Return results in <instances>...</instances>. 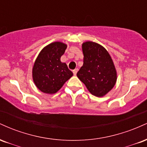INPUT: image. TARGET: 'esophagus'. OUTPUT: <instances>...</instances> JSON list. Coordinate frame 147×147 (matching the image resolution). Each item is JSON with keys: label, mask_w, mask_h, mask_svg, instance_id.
<instances>
[{"label": "esophagus", "mask_w": 147, "mask_h": 147, "mask_svg": "<svg viewBox=\"0 0 147 147\" xmlns=\"http://www.w3.org/2000/svg\"><path fill=\"white\" fill-rule=\"evenodd\" d=\"M77 71H78V69H77V68H76V69H75V70H73V71H72V72H73V75H77Z\"/></svg>", "instance_id": "34e87169"}]
</instances>
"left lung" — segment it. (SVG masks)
<instances>
[{
  "mask_svg": "<svg viewBox=\"0 0 147 147\" xmlns=\"http://www.w3.org/2000/svg\"><path fill=\"white\" fill-rule=\"evenodd\" d=\"M84 64L77 73L92 95L103 97L115 85L117 72L112 59L104 47L92 41L82 44Z\"/></svg>",
  "mask_w": 147,
  "mask_h": 147,
  "instance_id": "obj_1",
  "label": "left lung"
}]
</instances>
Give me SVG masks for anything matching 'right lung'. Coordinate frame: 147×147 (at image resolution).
<instances>
[{
  "label": "right lung",
  "mask_w": 147,
  "mask_h": 147,
  "mask_svg": "<svg viewBox=\"0 0 147 147\" xmlns=\"http://www.w3.org/2000/svg\"><path fill=\"white\" fill-rule=\"evenodd\" d=\"M67 48L61 42H54L45 46L37 57L32 69V78L36 86L47 94L56 93L73 75L61 57Z\"/></svg>",
  "instance_id": "add662e5"
}]
</instances>
